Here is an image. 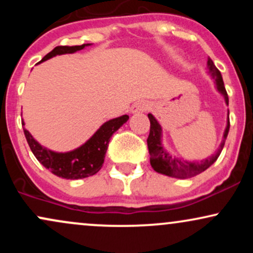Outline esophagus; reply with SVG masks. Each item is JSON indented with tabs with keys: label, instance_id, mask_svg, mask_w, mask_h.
<instances>
[{
	"label": "esophagus",
	"instance_id": "obj_1",
	"mask_svg": "<svg viewBox=\"0 0 253 253\" xmlns=\"http://www.w3.org/2000/svg\"><path fill=\"white\" fill-rule=\"evenodd\" d=\"M150 103L147 101H139V102L134 103L130 108V113L132 114H136V113H143L146 112L147 109H150Z\"/></svg>",
	"mask_w": 253,
	"mask_h": 253
}]
</instances>
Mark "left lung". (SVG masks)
<instances>
[{
	"instance_id": "1",
	"label": "left lung",
	"mask_w": 253,
	"mask_h": 253,
	"mask_svg": "<svg viewBox=\"0 0 253 253\" xmlns=\"http://www.w3.org/2000/svg\"><path fill=\"white\" fill-rule=\"evenodd\" d=\"M207 72L208 75L213 78L214 83H215L216 90L222 95L225 98V102L228 106V96L227 92H226L225 85H223L222 76L220 74V71L217 70L216 66L214 65L213 60L211 58H208L207 60ZM229 112L227 113V124H226L225 132H223L221 144H220L219 149L215 152V155H211L208 158L203 159L201 162H188L184 159L178 158V157L171 155L170 152H168L165 150L163 143H162V138H163V130H162V126L159 125L157 119L153 117L152 114H149L147 117L150 119V134L147 138V147H149L150 152V163L151 167L153 168V170L157 171L158 173L162 175L169 176V177H175V178H190L199 173L203 172L205 170H207L214 162L216 161L217 157L220 156L221 151L223 149V145H225L226 138H227L228 130H229V118H228Z\"/></svg>"
}]
</instances>
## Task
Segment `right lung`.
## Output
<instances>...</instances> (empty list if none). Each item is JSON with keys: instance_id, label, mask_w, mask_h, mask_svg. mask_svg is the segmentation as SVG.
Masks as SVG:
<instances>
[{"instance_id": "right-lung-1", "label": "right lung", "mask_w": 253, "mask_h": 253, "mask_svg": "<svg viewBox=\"0 0 253 253\" xmlns=\"http://www.w3.org/2000/svg\"><path fill=\"white\" fill-rule=\"evenodd\" d=\"M90 45L91 43H83L80 46H57L39 63L60 54L75 53ZM128 119V115H123L106 121L85 143L69 152H56L48 150L47 147H43L42 144L38 143L27 129L24 128V132L32 152L40 164L58 177L65 179H80L95 175L100 171L103 165L110 138L125 123H127ZM22 125L25 126L24 120Z\"/></svg>"}]
</instances>
